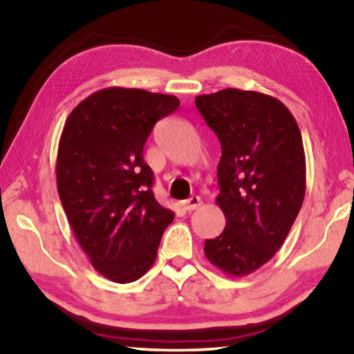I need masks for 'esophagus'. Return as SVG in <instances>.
<instances>
[{
    "instance_id": "1",
    "label": "esophagus",
    "mask_w": 354,
    "mask_h": 354,
    "mask_svg": "<svg viewBox=\"0 0 354 354\" xmlns=\"http://www.w3.org/2000/svg\"><path fill=\"white\" fill-rule=\"evenodd\" d=\"M200 206H201V198H200V196H196V195L190 196L189 200L183 201V209H184V211H189V212L195 211V209L200 207Z\"/></svg>"
}]
</instances>
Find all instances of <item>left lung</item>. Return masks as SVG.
<instances>
[{
	"instance_id": "obj_1",
	"label": "left lung",
	"mask_w": 354,
	"mask_h": 354,
	"mask_svg": "<svg viewBox=\"0 0 354 354\" xmlns=\"http://www.w3.org/2000/svg\"><path fill=\"white\" fill-rule=\"evenodd\" d=\"M217 134V205L226 226L205 242L209 262L230 277H245L284 243L306 194L301 133L279 100L254 91L225 88L195 98Z\"/></svg>"
}]
</instances>
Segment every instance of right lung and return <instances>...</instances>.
Masks as SVG:
<instances>
[{
    "instance_id": "1",
    "label": "right lung",
    "mask_w": 354,
    "mask_h": 354,
    "mask_svg": "<svg viewBox=\"0 0 354 354\" xmlns=\"http://www.w3.org/2000/svg\"><path fill=\"white\" fill-rule=\"evenodd\" d=\"M179 107L171 95L107 87L82 100L59 140V198L97 272L127 284L156 261L175 214L154 198L143 147L158 120Z\"/></svg>"
}]
</instances>
